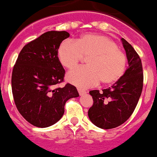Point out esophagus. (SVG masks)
<instances>
[{
    "label": "esophagus",
    "mask_w": 157,
    "mask_h": 157,
    "mask_svg": "<svg viewBox=\"0 0 157 157\" xmlns=\"http://www.w3.org/2000/svg\"><path fill=\"white\" fill-rule=\"evenodd\" d=\"M77 90H78V93H79V94H80V96H83V95H85V93H86V91L82 90V89H78Z\"/></svg>",
    "instance_id": "34e87169"
}]
</instances>
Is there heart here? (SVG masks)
<instances>
[{"instance_id": "1", "label": "heart", "mask_w": 157, "mask_h": 157, "mask_svg": "<svg viewBox=\"0 0 157 157\" xmlns=\"http://www.w3.org/2000/svg\"><path fill=\"white\" fill-rule=\"evenodd\" d=\"M60 64L72 68L83 56L88 57L87 67H79L68 72L66 80L72 85L87 89L98 84L110 85L119 81L126 69L125 55L110 38L99 34H85L76 41L64 40L57 50Z\"/></svg>"}]
</instances>
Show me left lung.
I'll return each mask as SVG.
<instances>
[{
    "label": "left lung",
    "mask_w": 157,
    "mask_h": 157,
    "mask_svg": "<svg viewBox=\"0 0 157 157\" xmlns=\"http://www.w3.org/2000/svg\"><path fill=\"white\" fill-rule=\"evenodd\" d=\"M121 42L128 64L122 77L101 93L99 90L89 92L93 105L88 115L92 123L104 129L118 127L131 117L143 89L141 60L127 40L121 38Z\"/></svg>",
    "instance_id": "1"
}]
</instances>
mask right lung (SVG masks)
Returning <instances> with one entry per match:
<instances>
[{
    "mask_svg": "<svg viewBox=\"0 0 157 157\" xmlns=\"http://www.w3.org/2000/svg\"><path fill=\"white\" fill-rule=\"evenodd\" d=\"M69 36L66 31H48L24 46L12 74L14 102L31 124L47 128L63 117L64 105L79 97L76 87L63 81L65 71L57 56L60 43Z\"/></svg>",
    "mask_w": 157,
    "mask_h": 157,
    "instance_id": "right-lung-1",
    "label": "right lung"
}]
</instances>
